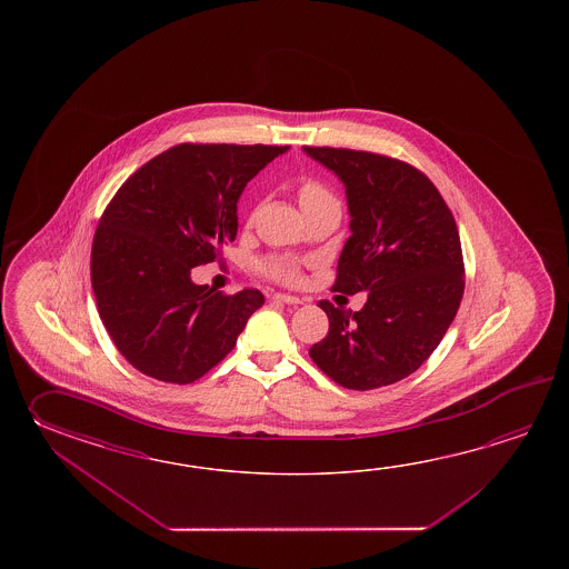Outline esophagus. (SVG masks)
Segmentation results:
<instances>
[{
  "mask_svg": "<svg viewBox=\"0 0 569 569\" xmlns=\"http://www.w3.org/2000/svg\"><path fill=\"white\" fill-rule=\"evenodd\" d=\"M272 301L287 302V305H299V302H302L299 297L287 295V292H274V295H272Z\"/></svg>",
  "mask_w": 569,
  "mask_h": 569,
  "instance_id": "obj_1",
  "label": "esophagus"
}]
</instances>
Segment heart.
<instances>
[{"instance_id": "obj_1", "label": "heart", "mask_w": 569, "mask_h": 569, "mask_svg": "<svg viewBox=\"0 0 569 569\" xmlns=\"http://www.w3.org/2000/svg\"><path fill=\"white\" fill-rule=\"evenodd\" d=\"M323 197H331L326 187L319 181H302L299 187V201L301 206L311 203L315 199H323ZM258 272L264 274L267 279L277 280V282H284V284H295L301 280V268L292 260V258H280V256H270L260 260L258 264Z\"/></svg>"}]
</instances>
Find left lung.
<instances>
[{"label":"left lung","instance_id":"1","mask_svg":"<svg viewBox=\"0 0 569 569\" xmlns=\"http://www.w3.org/2000/svg\"><path fill=\"white\" fill-rule=\"evenodd\" d=\"M302 150L346 184L351 236L333 290H368L360 311L319 301L326 338L309 356L351 390L395 385L421 368L460 309V233L436 184L397 158L329 146Z\"/></svg>","mask_w":569,"mask_h":569}]
</instances>
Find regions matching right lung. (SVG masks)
Instances as JSON below:
<instances>
[{
    "mask_svg": "<svg viewBox=\"0 0 569 569\" xmlns=\"http://www.w3.org/2000/svg\"><path fill=\"white\" fill-rule=\"evenodd\" d=\"M289 146L184 142L121 184L91 246L97 311L121 356L142 375L191 385L236 346L260 290L194 284L238 233L243 187Z\"/></svg>",
    "mask_w": 569,
    "mask_h": 569,
    "instance_id": "add662e5",
    "label": "right lung"
}]
</instances>
